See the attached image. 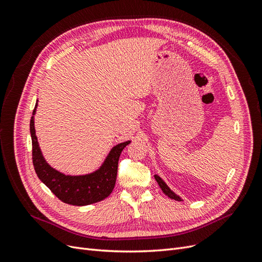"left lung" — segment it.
<instances>
[{"mask_svg":"<svg viewBox=\"0 0 262 262\" xmlns=\"http://www.w3.org/2000/svg\"><path fill=\"white\" fill-rule=\"evenodd\" d=\"M154 178H155V180L157 181V184L160 185V187H161V189H162V191L167 195V196H169L170 199H173V200H177V201H182V199L179 196V195H177L175 192L172 191V190L167 186V184H166V182L158 176V175H154Z\"/></svg>","mask_w":262,"mask_h":262,"instance_id":"obj_1","label":"left lung"}]
</instances>
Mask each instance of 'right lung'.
<instances>
[{"instance_id":"right-lung-1","label":"right lung","mask_w":262,"mask_h":262,"mask_svg":"<svg viewBox=\"0 0 262 262\" xmlns=\"http://www.w3.org/2000/svg\"><path fill=\"white\" fill-rule=\"evenodd\" d=\"M38 99L30 119V137L33 143V163L38 178L48 187L59 199L71 205H89L96 203L113 192L116 185L118 161L122 149L130 143V140L115 145L100 167L85 175H66L47 163L38 143L35 130V115Z\"/></svg>"}]
</instances>
